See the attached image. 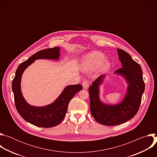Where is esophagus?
<instances>
[{
  "instance_id": "34e87169",
  "label": "esophagus",
  "mask_w": 157,
  "mask_h": 157,
  "mask_svg": "<svg viewBox=\"0 0 157 157\" xmlns=\"http://www.w3.org/2000/svg\"><path fill=\"white\" fill-rule=\"evenodd\" d=\"M82 87H83V88H84V89H87V87H89V82H88V81H87L85 80V81H84L82 82Z\"/></svg>"
}]
</instances>
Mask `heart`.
I'll list each match as a JSON object with an SVG mask.
<instances>
[{
  "label": "heart",
  "instance_id": "heart-1",
  "mask_svg": "<svg viewBox=\"0 0 157 157\" xmlns=\"http://www.w3.org/2000/svg\"><path fill=\"white\" fill-rule=\"evenodd\" d=\"M105 58L104 54L99 52H93L85 55L82 58V70L90 72L99 68L101 73L107 71L110 68V63Z\"/></svg>",
  "mask_w": 157,
  "mask_h": 157
}]
</instances>
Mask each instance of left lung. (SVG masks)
<instances>
[{
    "mask_svg": "<svg viewBox=\"0 0 157 157\" xmlns=\"http://www.w3.org/2000/svg\"><path fill=\"white\" fill-rule=\"evenodd\" d=\"M122 68L114 74L122 77L127 84L126 93L117 104H106L100 98V87L106 78L103 75L98 77L89 88L90 110L94 119L99 124L113 126L122 124L135 116L139 109L145 90L141 66L131 56L121 49H117Z\"/></svg>",
    "mask_w": 157,
    "mask_h": 157,
    "instance_id": "8db88e82",
    "label": "left lung"
}]
</instances>
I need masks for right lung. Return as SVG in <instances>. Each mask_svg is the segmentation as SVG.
<instances>
[{
	"instance_id": "right-lung-1",
	"label": "right lung",
	"mask_w": 157,
	"mask_h": 157,
	"mask_svg": "<svg viewBox=\"0 0 157 157\" xmlns=\"http://www.w3.org/2000/svg\"><path fill=\"white\" fill-rule=\"evenodd\" d=\"M60 50L59 47H55L38 52L18 66L12 81V91L18 113L25 121L37 127L48 128L61 123L66 116L69 102L82 89L81 84L66 86L53 102L44 106L32 105L25 99L21 91V79L24 71L36 59L59 60Z\"/></svg>"
}]
</instances>
